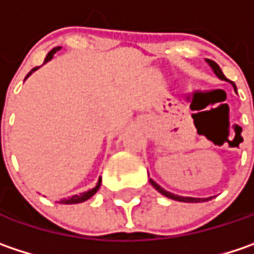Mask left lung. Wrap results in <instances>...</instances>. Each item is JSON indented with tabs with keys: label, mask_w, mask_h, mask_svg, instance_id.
I'll use <instances>...</instances> for the list:
<instances>
[{
	"label": "left lung",
	"mask_w": 254,
	"mask_h": 254,
	"mask_svg": "<svg viewBox=\"0 0 254 254\" xmlns=\"http://www.w3.org/2000/svg\"><path fill=\"white\" fill-rule=\"evenodd\" d=\"M207 62L209 64V66L212 67V70L215 72V75L220 78V79H226V76H224V73L221 72V69H220V66L215 64L214 61H209L207 59ZM233 86H234V89H236V85L233 83ZM150 181V184L153 185V188L156 190H159L162 195H165V196H168V198H171V199H175V201H181V202H201V201H208L211 198H190V196H179V195H175L172 192H168V190H165L162 187H159L156 182H154L153 179H149Z\"/></svg>",
	"instance_id": "1"
}]
</instances>
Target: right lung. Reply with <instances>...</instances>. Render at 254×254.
Segmentation results:
<instances>
[{
  "instance_id": "1",
  "label": "right lung",
  "mask_w": 254,
  "mask_h": 254,
  "mask_svg": "<svg viewBox=\"0 0 254 254\" xmlns=\"http://www.w3.org/2000/svg\"><path fill=\"white\" fill-rule=\"evenodd\" d=\"M58 50H61V47H55L53 50H50V52H49V55L46 56L45 64L47 62V61H50V59L53 58V55H55ZM36 69H37V67H33V69L28 72V75L26 76V78H28V76H30V75H31V73L36 70ZM100 185H101V178L98 179V182H97V187H95V188H92V190H88V192H83V193H81V195H73V196H70V198H67V199H61L59 202H61V204H78V202H83V201L89 199V198H91V196H92V195H94L97 190H100Z\"/></svg>"
}]
</instances>
